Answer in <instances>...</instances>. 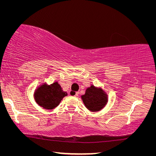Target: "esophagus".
Segmentation results:
<instances>
[{"label": "esophagus", "instance_id": "34e87169", "mask_svg": "<svg viewBox=\"0 0 156 156\" xmlns=\"http://www.w3.org/2000/svg\"><path fill=\"white\" fill-rule=\"evenodd\" d=\"M69 94H70V96L77 97V96H78V95H79V92H73V91H71V92H69Z\"/></svg>", "mask_w": 156, "mask_h": 156}]
</instances>
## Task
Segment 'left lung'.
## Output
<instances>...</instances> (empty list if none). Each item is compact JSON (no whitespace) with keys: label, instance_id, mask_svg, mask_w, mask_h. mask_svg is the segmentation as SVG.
I'll return each instance as SVG.
<instances>
[{"label":"left lung","instance_id":"8db88e82","mask_svg":"<svg viewBox=\"0 0 156 156\" xmlns=\"http://www.w3.org/2000/svg\"><path fill=\"white\" fill-rule=\"evenodd\" d=\"M81 98L86 107L93 112L100 111L107 102V94L101 88H97L93 85L87 89L85 94Z\"/></svg>","mask_w":156,"mask_h":156}]
</instances>
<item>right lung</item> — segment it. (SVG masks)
<instances>
[{"label": "right lung", "mask_w": 156, "mask_h": 156, "mask_svg": "<svg viewBox=\"0 0 156 156\" xmlns=\"http://www.w3.org/2000/svg\"><path fill=\"white\" fill-rule=\"evenodd\" d=\"M68 94L63 92L60 84L55 82L49 86L45 84L36 90L34 97L36 103L45 109H53L57 107Z\"/></svg>", "instance_id": "obj_1"}]
</instances>
